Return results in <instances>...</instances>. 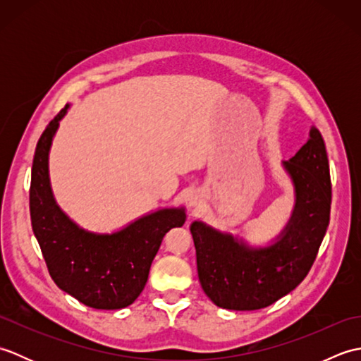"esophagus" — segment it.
Here are the masks:
<instances>
[{
    "label": "esophagus",
    "instance_id": "1",
    "mask_svg": "<svg viewBox=\"0 0 361 361\" xmlns=\"http://www.w3.org/2000/svg\"><path fill=\"white\" fill-rule=\"evenodd\" d=\"M202 203H203V197L198 192H194L192 195L189 197V208L192 211H197L198 208H200Z\"/></svg>",
    "mask_w": 361,
    "mask_h": 361
}]
</instances>
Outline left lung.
I'll use <instances>...</instances> for the list:
<instances>
[{
  "mask_svg": "<svg viewBox=\"0 0 361 361\" xmlns=\"http://www.w3.org/2000/svg\"><path fill=\"white\" fill-rule=\"evenodd\" d=\"M295 203L281 233L265 245L220 231L202 220L190 224L197 270L211 301L228 310H259L288 295L307 276L331 219L332 186L324 140L310 127L295 157L282 161Z\"/></svg>",
  "mask_w": 361,
  "mask_h": 361,
  "instance_id": "8db88e82",
  "label": "left lung"
}]
</instances>
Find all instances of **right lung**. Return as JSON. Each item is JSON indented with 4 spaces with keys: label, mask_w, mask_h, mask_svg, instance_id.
<instances>
[{
    "label": "right lung",
    "mask_w": 361,
    "mask_h": 361,
    "mask_svg": "<svg viewBox=\"0 0 361 361\" xmlns=\"http://www.w3.org/2000/svg\"><path fill=\"white\" fill-rule=\"evenodd\" d=\"M70 104L44 128L37 142L30 175V221L54 282L82 304L118 310L133 304L149 278L150 265L172 228L186 221L185 206L144 214L113 233L79 226L60 208L49 178V152Z\"/></svg>",
    "instance_id": "add662e5"
}]
</instances>
